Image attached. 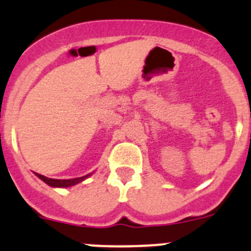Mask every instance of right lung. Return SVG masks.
I'll return each instance as SVG.
<instances>
[{"label":"right lung","mask_w":251,"mask_h":251,"mask_svg":"<svg viewBox=\"0 0 251 251\" xmlns=\"http://www.w3.org/2000/svg\"><path fill=\"white\" fill-rule=\"evenodd\" d=\"M90 175H92V174H90ZM90 175H86V176L79 177V178H72V179L48 178V177L43 176V175H40V174H36V176L39 177L40 179H43L44 182L48 183L49 186H51V187H70V186L76 185V183L81 182V181H84V179H85V178H88V177H89Z\"/></svg>","instance_id":"right-lung-1"}]
</instances>
